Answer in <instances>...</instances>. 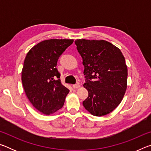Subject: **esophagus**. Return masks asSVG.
<instances>
[{
    "mask_svg": "<svg viewBox=\"0 0 151 151\" xmlns=\"http://www.w3.org/2000/svg\"><path fill=\"white\" fill-rule=\"evenodd\" d=\"M73 87L74 88H78L80 87V85H79L78 83L75 84V85H73Z\"/></svg>",
    "mask_w": 151,
    "mask_h": 151,
    "instance_id": "1",
    "label": "esophagus"
}]
</instances>
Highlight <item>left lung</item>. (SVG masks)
I'll return each mask as SVG.
<instances>
[{"label":"left lung","instance_id":"obj_1","mask_svg":"<svg viewBox=\"0 0 151 151\" xmlns=\"http://www.w3.org/2000/svg\"><path fill=\"white\" fill-rule=\"evenodd\" d=\"M83 58L88 96L83 102L94 116L111 112L121 103L127 89V66L121 50L106 40H75Z\"/></svg>","mask_w":151,"mask_h":151}]
</instances>
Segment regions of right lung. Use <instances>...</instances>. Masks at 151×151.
Returning a JSON list of instances; mask_svg holds the SVG:
<instances>
[{"mask_svg": "<svg viewBox=\"0 0 151 151\" xmlns=\"http://www.w3.org/2000/svg\"><path fill=\"white\" fill-rule=\"evenodd\" d=\"M73 39H49L38 43L27 53L22 70L26 95L38 111L50 114L61 109L69 90L62 85L57 68L58 58Z\"/></svg>", "mask_w": 151, "mask_h": 151, "instance_id": "1", "label": "right lung"}]
</instances>
